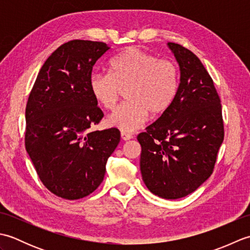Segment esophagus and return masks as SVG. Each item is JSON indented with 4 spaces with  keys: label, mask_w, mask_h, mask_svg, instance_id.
I'll use <instances>...</instances> for the list:
<instances>
[{
    "label": "esophagus",
    "mask_w": 250,
    "mask_h": 250,
    "mask_svg": "<svg viewBox=\"0 0 250 250\" xmlns=\"http://www.w3.org/2000/svg\"><path fill=\"white\" fill-rule=\"evenodd\" d=\"M121 139L124 141H129L131 139H133V135L130 134V133H126V132H121Z\"/></svg>",
    "instance_id": "34e87169"
}]
</instances>
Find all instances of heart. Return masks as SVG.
I'll return each instance as SVG.
<instances>
[{"label":"heart","instance_id":"obj_1","mask_svg":"<svg viewBox=\"0 0 250 250\" xmlns=\"http://www.w3.org/2000/svg\"><path fill=\"white\" fill-rule=\"evenodd\" d=\"M109 74L95 73L90 78L93 99L105 109H113L128 89V102L107 117V124L122 131L132 132L145 124L149 113H164L176 95L178 71L173 62L159 60L140 49L129 48L109 62Z\"/></svg>","mask_w":250,"mask_h":250}]
</instances>
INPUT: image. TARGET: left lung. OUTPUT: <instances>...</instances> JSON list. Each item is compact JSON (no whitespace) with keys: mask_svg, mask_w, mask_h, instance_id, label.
Here are the masks:
<instances>
[{"mask_svg":"<svg viewBox=\"0 0 250 250\" xmlns=\"http://www.w3.org/2000/svg\"><path fill=\"white\" fill-rule=\"evenodd\" d=\"M180 78L171 106L137 135L141 173L153 194L176 200L207 180L224 142L221 104L213 79L193 52L167 43Z\"/></svg>","mask_w":250,"mask_h":250,"instance_id":"8db88e82","label":"left lung"}]
</instances>
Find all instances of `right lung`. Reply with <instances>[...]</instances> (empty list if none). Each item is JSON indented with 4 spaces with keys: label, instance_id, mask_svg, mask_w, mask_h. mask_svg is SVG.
I'll return each mask as SVG.
<instances>
[{
    "label": "right lung",
    "instance_id": "obj_1",
    "mask_svg": "<svg viewBox=\"0 0 250 250\" xmlns=\"http://www.w3.org/2000/svg\"><path fill=\"white\" fill-rule=\"evenodd\" d=\"M110 47L74 40L42 66L25 108V149L41 182L65 200L92 193L120 142L118 129L91 131L103 113L90 91L92 67Z\"/></svg>",
    "mask_w": 250,
    "mask_h": 250
}]
</instances>
